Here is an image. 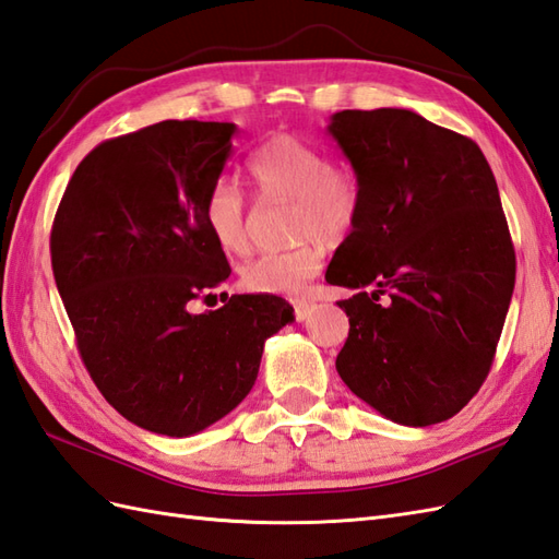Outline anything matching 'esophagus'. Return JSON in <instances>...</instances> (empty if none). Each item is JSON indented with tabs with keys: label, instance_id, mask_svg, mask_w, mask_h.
Listing matches in <instances>:
<instances>
[{
	"label": "esophagus",
	"instance_id": "34e87169",
	"mask_svg": "<svg viewBox=\"0 0 559 559\" xmlns=\"http://www.w3.org/2000/svg\"><path fill=\"white\" fill-rule=\"evenodd\" d=\"M292 306H294V318H296L298 322L308 320V318H310V312H312V308H316V306H312L310 301H294Z\"/></svg>",
	"mask_w": 559,
	"mask_h": 559
}]
</instances>
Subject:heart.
Segmentation results:
<instances>
[{
  "instance_id": "b5f03b06",
  "label": "heart",
  "mask_w": 559,
  "mask_h": 559,
  "mask_svg": "<svg viewBox=\"0 0 559 559\" xmlns=\"http://www.w3.org/2000/svg\"><path fill=\"white\" fill-rule=\"evenodd\" d=\"M249 170L270 199L296 201L294 251L263 253L241 267L239 282L251 294L296 296L322 267V243H342L362 211L360 177L330 163L318 144L296 134H277L249 160ZM203 223L225 253L249 249V199L233 180H217L203 201Z\"/></svg>"
}]
</instances>
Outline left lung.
I'll return each instance as SVG.
<instances>
[{"instance_id": "1", "label": "left lung", "mask_w": 559, "mask_h": 559, "mask_svg": "<svg viewBox=\"0 0 559 559\" xmlns=\"http://www.w3.org/2000/svg\"><path fill=\"white\" fill-rule=\"evenodd\" d=\"M326 130L362 185L326 267L356 289L338 301L350 330L336 372L386 419L437 425L481 389L514 289L493 170L476 142L405 108L338 111Z\"/></svg>"}]
</instances>
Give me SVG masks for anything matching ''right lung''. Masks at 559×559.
<instances>
[{
    "label": "right lung",
    "instance_id": "obj_1",
    "mask_svg": "<svg viewBox=\"0 0 559 559\" xmlns=\"http://www.w3.org/2000/svg\"><path fill=\"white\" fill-rule=\"evenodd\" d=\"M233 122L163 120L80 160L51 225V270L80 358L116 411L192 437L253 389L265 338L294 320L280 296L223 292L229 277L203 201L233 154Z\"/></svg>",
    "mask_w": 559,
    "mask_h": 559
}]
</instances>
